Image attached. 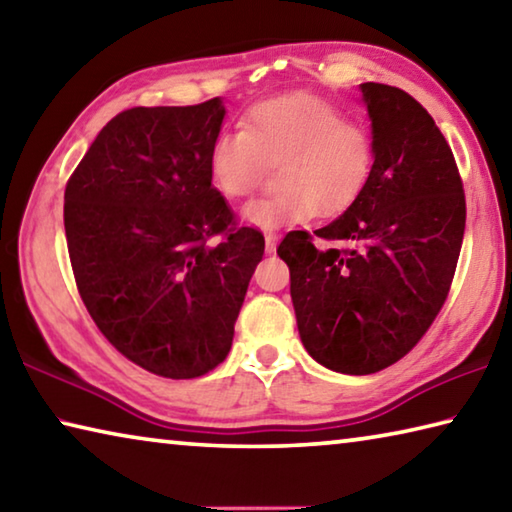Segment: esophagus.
I'll use <instances>...</instances> for the list:
<instances>
[{"label": "esophagus", "mask_w": 512, "mask_h": 512, "mask_svg": "<svg viewBox=\"0 0 512 512\" xmlns=\"http://www.w3.org/2000/svg\"><path fill=\"white\" fill-rule=\"evenodd\" d=\"M275 246H277V235L268 232V235H266V253H275Z\"/></svg>", "instance_id": "obj_1"}]
</instances>
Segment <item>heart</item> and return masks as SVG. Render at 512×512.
<instances>
[{
  "label": "heart",
  "instance_id": "1",
  "mask_svg": "<svg viewBox=\"0 0 512 512\" xmlns=\"http://www.w3.org/2000/svg\"><path fill=\"white\" fill-rule=\"evenodd\" d=\"M271 164L277 189L244 207V219L262 230L352 205L372 176L375 140L318 94H280L253 103L241 131L216 135L207 158L214 187L232 201L253 194Z\"/></svg>",
  "mask_w": 512,
  "mask_h": 512
}]
</instances>
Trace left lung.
Returning a JSON list of instances; mask_svg holds the SVG:
<instances>
[{"label": "left lung", "mask_w": 512, "mask_h": 512, "mask_svg": "<svg viewBox=\"0 0 512 512\" xmlns=\"http://www.w3.org/2000/svg\"><path fill=\"white\" fill-rule=\"evenodd\" d=\"M375 167L339 219L291 230L277 255L307 352L343 375H372L427 334L452 289L465 232L454 153L409 92L363 83Z\"/></svg>", "instance_id": "8db88e82"}]
</instances>
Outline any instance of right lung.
Segmentation results:
<instances>
[{
    "mask_svg": "<svg viewBox=\"0 0 512 512\" xmlns=\"http://www.w3.org/2000/svg\"><path fill=\"white\" fill-rule=\"evenodd\" d=\"M223 115L219 99L119 112L65 187L83 305L112 348L158 377L194 379L228 357L264 255L262 232L212 185Z\"/></svg>",
    "mask_w": 512,
    "mask_h": 512,
    "instance_id": "right-lung-1",
    "label": "right lung"
}]
</instances>
